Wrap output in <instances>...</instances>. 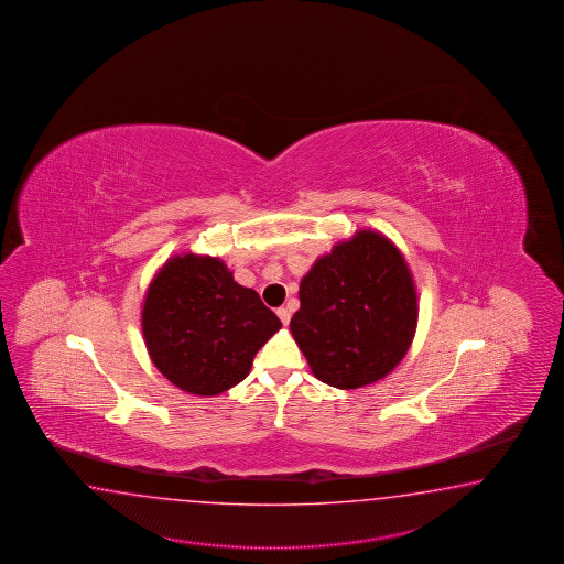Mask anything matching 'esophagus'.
Listing matches in <instances>:
<instances>
[{"label":"esophagus","mask_w":564,"mask_h":564,"mask_svg":"<svg viewBox=\"0 0 564 564\" xmlns=\"http://www.w3.org/2000/svg\"><path fill=\"white\" fill-rule=\"evenodd\" d=\"M276 315H279V319L283 322V326H289V322H291V312H289L288 307H279V310H276Z\"/></svg>","instance_id":"obj_1"}]
</instances>
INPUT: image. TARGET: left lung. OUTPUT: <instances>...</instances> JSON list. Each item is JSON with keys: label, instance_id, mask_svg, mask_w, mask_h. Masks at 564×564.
I'll return each instance as SVG.
<instances>
[{"label": "left lung", "instance_id": "8db88e82", "mask_svg": "<svg viewBox=\"0 0 564 564\" xmlns=\"http://www.w3.org/2000/svg\"><path fill=\"white\" fill-rule=\"evenodd\" d=\"M291 334L313 376L362 389L390 375L411 348L419 303L402 252L376 230H358L301 279Z\"/></svg>", "mask_w": 564, "mask_h": 564}]
</instances>
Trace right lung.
<instances>
[{
  "label": "right lung",
  "instance_id": "obj_1",
  "mask_svg": "<svg viewBox=\"0 0 564 564\" xmlns=\"http://www.w3.org/2000/svg\"><path fill=\"white\" fill-rule=\"evenodd\" d=\"M281 322L220 259L175 254L145 293L141 329L151 362L177 389L216 397L251 372Z\"/></svg>",
  "mask_w": 564,
  "mask_h": 564
}]
</instances>
